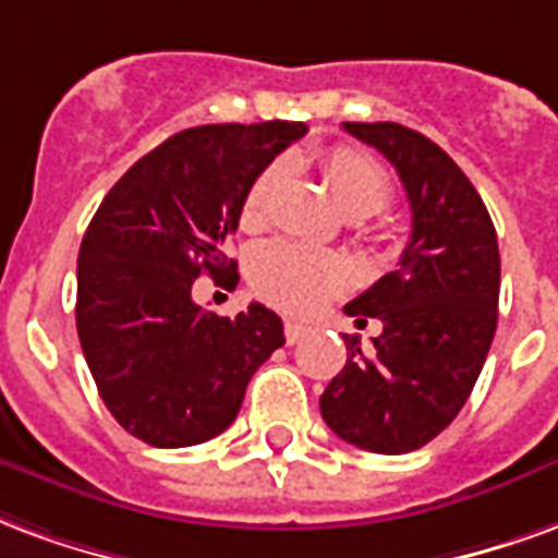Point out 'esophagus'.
<instances>
[{"label": "esophagus", "instance_id": "esophagus-1", "mask_svg": "<svg viewBox=\"0 0 558 558\" xmlns=\"http://www.w3.org/2000/svg\"><path fill=\"white\" fill-rule=\"evenodd\" d=\"M306 332H308L306 324H300V320H284V339H288V344L300 341Z\"/></svg>", "mask_w": 558, "mask_h": 558}]
</instances>
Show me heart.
<instances>
[{
	"instance_id": "b5f03b06",
	"label": "heart",
	"mask_w": 558,
	"mask_h": 558,
	"mask_svg": "<svg viewBox=\"0 0 558 558\" xmlns=\"http://www.w3.org/2000/svg\"><path fill=\"white\" fill-rule=\"evenodd\" d=\"M282 162H270L246 186L240 202V222L246 229H258L267 219L276 190L282 184ZM324 181L332 202L351 219L380 214L392 202V190H396L384 166L356 148L329 150L324 157ZM250 279L264 300L291 312H308L344 288L348 264L339 255L308 250L291 240H270L252 255Z\"/></svg>"
}]
</instances>
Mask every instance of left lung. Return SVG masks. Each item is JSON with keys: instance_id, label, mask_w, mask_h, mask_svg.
<instances>
[{"instance_id": "obj_1", "label": "left lung", "mask_w": 558, "mask_h": 558, "mask_svg": "<svg viewBox=\"0 0 558 558\" xmlns=\"http://www.w3.org/2000/svg\"><path fill=\"white\" fill-rule=\"evenodd\" d=\"M344 130L396 166L413 229L392 274L344 312L384 332L363 348L341 336L348 363L320 396V416L356 449H422L461 413L490 351L499 306V246L482 195L428 136L392 121Z\"/></svg>"}]
</instances>
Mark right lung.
Masks as SVG:
<instances>
[{
  "instance_id": "1",
  "label": "right lung",
  "mask_w": 558,
  "mask_h": 558,
  "mask_svg": "<svg viewBox=\"0 0 558 558\" xmlns=\"http://www.w3.org/2000/svg\"><path fill=\"white\" fill-rule=\"evenodd\" d=\"M306 124H205L133 162L88 222L76 262V332L121 428L157 449L217 437L258 365L284 344L262 303L222 318L195 306L202 274L238 282L226 238L255 174Z\"/></svg>"
}]
</instances>
